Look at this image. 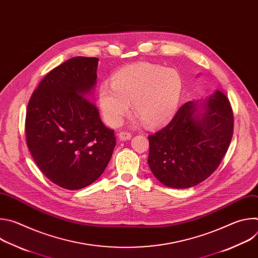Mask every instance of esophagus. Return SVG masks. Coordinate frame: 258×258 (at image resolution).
<instances>
[{"label": "esophagus", "mask_w": 258, "mask_h": 258, "mask_svg": "<svg viewBox=\"0 0 258 258\" xmlns=\"http://www.w3.org/2000/svg\"><path fill=\"white\" fill-rule=\"evenodd\" d=\"M118 138L120 141H126V140H131L132 135L131 133H127V132H120L118 134Z\"/></svg>", "instance_id": "1"}]
</instances>
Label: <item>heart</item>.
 <instances>
[{
    "mask_svg": "<svg viewBox=\"0 0 258 258\" xmlns=\"http://www.w3.org/2000/svg\"><path fill=\"white\" fill-rule=\"evenodd\" d=\"M99 86L98 101L104 120L111 126L119 125L131 110L136 121L148 126L167 123L175 114L182 83L178 72L149 62H138L118 69L111 79Z\"/></svg>",
    "mask_w": 258,
    "mask_h": 258,
    "instance_id": "heart-1",
    "label": "heart"
}]
</instances>
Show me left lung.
<instances>
[{
	"instance_id": "left-lung-1",
	"label": "left lung",
	"mask_w": 258,
	"mask_h": 258,
	"mask_svg": "<svg viewBox=\"0 0 258 258\" xmlns=\"http://www.w3.org/2000/svg\"><path fill=\"white\" fill-rule=\"evenodd\" d=\"M233 131V111L225 94L216 91L204 101H189L165 127L148 137L149 167L164 186L194 187L222 162Z\"/></svg>"
}]
</instances>
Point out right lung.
<instances>
[{
	"label": "right lung",
	"mask_w": 258,
	"mask_h": 258,
	"mask_svg": "<svg viewBox=\"0 0 258 258\" xmlns=\"http://www.w3.org/2000/svg\"><path fill=\"white\" fill-rule=\"evenodd\" d=\"M98 58L75 57L51 70L27 105L26 144L41 171L67 190L88 187L104 172L116 139L91 94Z\"/></svg>",
	"instance_id": "add662e5"
}]
</instances>
